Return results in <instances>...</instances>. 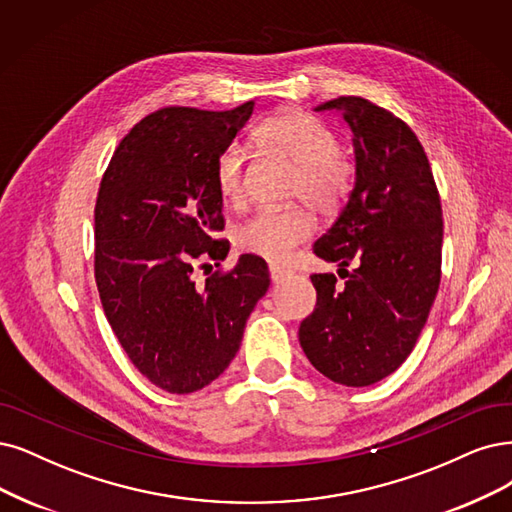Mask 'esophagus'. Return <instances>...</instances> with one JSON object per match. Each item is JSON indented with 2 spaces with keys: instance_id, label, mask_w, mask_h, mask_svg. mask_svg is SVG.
Segmentation results:
<instances>
[{
  "instance_id": "34e87169",
  "label": "esophagus",
  "mask_w": 512,
  "mask_h": 512,
  "mask_svg": "<svg viewBox=\"0 0 512 512\" xmlns=\"http://www.w3.org/2000/svg\"><path fill=\"white\" fill-rule=\"evenodd\" d=\"M291 276H293V272H291V270H287V268L270 266V280H272V285H280V282L289 280Z\"/></svg>"
}]
</instances>
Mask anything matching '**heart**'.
<instances>
[{
  "mask_svg": "<svg viewBox=\"0 0 512 512\" xmlns=\"http://www.w3.org/2000/svg\"><path fill=\"white\" fill-rule=\"evenodd\" d=\"M255 141L297 166L291 196L308 202L316 213L331 215L344 202L352 168L339 154L335 132L306 111L289 109L257 126ZM215 185L227 206L246 198V162L242 151L227 147L215 160ZM314 221L304 208H261L236 232L242 251L280 263L297 244L310 238Z\"/></svg>",
  "mask_w": 512,
  "mask_h": 512,
  "instance_id": "heart-1",
  "label": "heart"
}]
</instances>
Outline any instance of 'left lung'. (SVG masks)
Here are the masks:
<instances>
[{"label":"left lung","mask_w":512,"mask_h":512,"mask_svg":"<svg viewBox=\"0 0 512 512\" xmlns=\"http://www.w3.org/2000/svg\"><path fill=\"white\" fill-rule=\"evenodd\" d=\"M331 109L354 132V187L314 253L348 280L337 291L333 274L310 276L316 308L299 344L331 382L363 388L399 369L426 325L441 282L443 213L426 151L403 120L361 97L316 107Z\"/></svg>","instance_id":"1"}]
</instances>
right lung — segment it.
Wrapping results in <instances>:
<instances>
[{
  "label": "right lung",
  "mask_w": 512,
  "mask_h": 512,
  "mask_svg": "<svg viewBox=\"0 0 512 512\" xmlns=\"http://www.w3.org/2000/svg\"><path fill=\"white\" fill-rule=\"evenodd\" d=\"M166 107L120 141L94 208V278L109 325L147 380L170 392L202 390L227 369L257 301L266 261L240 255L232 272L194 280V261L225 259L215 160L251 118ZM219 266V263H217Z\"/></svg>",
  "instance_id": "add662e5"
}]
</instances>
